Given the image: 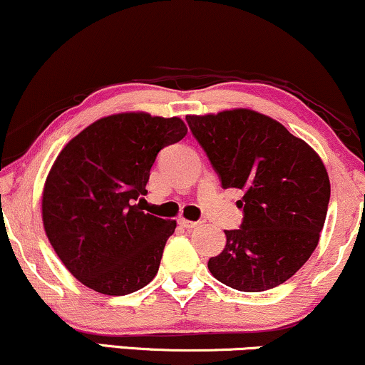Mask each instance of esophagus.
<instances>
[{
    "label": "esophagus",
    "mask_w": 365,
    "mask_h": 365,
    "mask_svg": "<svg viewBox=\"0 0 365 365\" xmlns=\"http://www.w3.org/2000/svg\"><path fill=\"white\" fill-rule=\"evenodd\" d=\"M201 224V222H192V220H184V218H179V225L184 227V229L191 230V229H196Z\"/></svg>",
    "instance_id": "esophagus-1"
}]
</instances>
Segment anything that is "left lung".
I'll list each match as a JSON object with an SVG mask.
<instances>
[{"mask_svg":"<svg viewBox=\"0 0 365 365\" xmlns=\"http://www.w3.org/2000/svg\"><path fill=\"white\" fill-rule=\"evenodd\" d=\"M224 190L244 196L239 229L208 269L241 292H263L289 280L319 241L329 179L318 153L285 126L250 109L186 115Z\"/></svg>","mask_w":365,"mask_h":365,"instance_id":"obj_1","label":"left lung"}]
</instances>
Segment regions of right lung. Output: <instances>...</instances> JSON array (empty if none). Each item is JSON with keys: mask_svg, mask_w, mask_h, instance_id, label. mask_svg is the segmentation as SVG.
Listing matches in <instances>:
<instances>
[{"mask_svg": "<svg viewBox=\"0 0 365 365\" xmlns=\"http://www.w3.org/2000/svg\"><path fill=\"white\" fill-rule=\"evenodd\" d=\"M186 133L179 118L114 114L85 128L56 158L42 195L44 229L88 289L126 295L157 275L175 222L141 212L136 201L147 195L160 150Z\"/></svg>", "mask_w": 365, "mask_h": 365, "instance_id": "1", "label": "right lung"}]
</instances>
